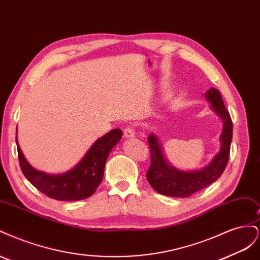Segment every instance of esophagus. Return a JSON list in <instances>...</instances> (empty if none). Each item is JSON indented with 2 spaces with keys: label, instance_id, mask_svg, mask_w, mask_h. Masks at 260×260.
I'll use <instances>...</instances> for the list:
<instances>
[{
  "label": "esophagus",
  "instance_id": "1",
  "mask_svg": "<svg viewBox=\"0 0 260 260\" xmlns=\"http://www.w3.org/2000/svg\"><path fill=\"white\" fill-rule=\"evenodd\" d=\"M123 136H124V138H133L135 137V127H133V125H127V127H125L124 129H123Z\"/></svg>",
  "mask_w": 260,
  "mask_h": 260
}]
</instances>
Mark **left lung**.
Here are the masks:
<instances>
[{"mask_svg":"<svg viewBox=\"0 0 260 260\" xmlns=\"http://www.w3.org/2000/svg\"><path fill=\"white\" fill-rule=\"evenodd\" d=\"M205 96L211 103V107L221 117L223 130L221 133V148L207 167L198 171L183 172L171 168L164 158L158 141L151 135L148 137L151 165L146 172L148 183L156 192L172 198H188L201 191L222 175L230 157V147L233 133V124L230 113L223 104L221 93L211 88Z\"/></svg>","mask_w":260,"mask_h":260,"instance_id":"1","label":"left lung"}]
</instances>
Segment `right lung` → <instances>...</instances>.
<instances>
[{"mask_svg":"<svg viewBox=\"0 0 260 260\" xmlns=\"http://www.w3.org/2000/svg\"><path fill=\"white\" fill-rule=\"evenodd\" d=\"M121 137L120 129L111 130L92 145L75 168L58 176L46 175L31 167L22 155L16 138L20 169L31 184L51 199L58 201L84 200L95 192L101 184L107 157Z\"/></svg>","mask_w":260,"mask_h":260,"instance_id":"add662e5","label":"right lung"}]
</instances>
